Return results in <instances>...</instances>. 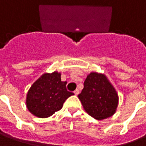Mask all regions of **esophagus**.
Wrapping results in <instances>:
<instances>
[{"label":"esophagus","mask_w":146,"mask_h":146,"mask_svg":"<svg viewBox=\"0 0 146 146\" xmlns=\"http://www.w3.org/2000/svg\"><path fill=\"white\" fill-rule=\"evenodd\" d=\"M79 91L78 89H76L74 91V94H75V95H78V94H79Z\"/></svg>","instance_id":"1"}]
</instances>
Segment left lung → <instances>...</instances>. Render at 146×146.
<instances>
[{
  "label": "left lung",
  "instance_id": "left-lung-1",
  "mask_svg": "<svg viewBox=\"0 0 146 146\" xmlns=\"http://www.w3.org/2000/svg\"><path fill=\"white\" fill-rule=\"evenodd\" d=\"M78 98L85 112L98 120L112 116L118 106L117 92L104 74L91 73L88 75Z\"/></svg>",
  "mask_w": 146,
  "mask_h": 146
}]
</instances>
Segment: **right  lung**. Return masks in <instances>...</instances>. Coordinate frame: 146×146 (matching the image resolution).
<instances>
[{"mask_svg": "<svg viewBox=\"0 0 146 146\" xmlns=\"http://www.w3.org/2000/svg\"><path fill=\"white\" fill-rule=\"evenodd\" d=\"M61 82V73H45L34 82L27 94L26 105L31 113L38 118H47L62 108L67 98L74 94Z\"/></svg>", "mask_w": 146, "mask_h": 146, "instance_id": "1", "label": "right lung"}]
</instances>
